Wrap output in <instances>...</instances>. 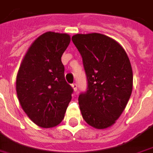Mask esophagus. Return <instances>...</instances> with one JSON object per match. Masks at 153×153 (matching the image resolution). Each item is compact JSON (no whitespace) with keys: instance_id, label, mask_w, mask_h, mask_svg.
I'll use <instances>...</instances> for the list:
<instances>
[{"instance_id":"esophagus-1","label":"esophagus","mask_w":153,"mask_h":153,"mask_svg":"<svg viewBox=\"0 0 153 153\" xmlns=\"http://www.w3.org/2000/svg\"><path fill=\"white\" fill-rule=\"evenodd\" d=\"M72 89H73V90H74V91H75V92L76 91V90H77V85H76V83L72 84Z\"/></svg>"}]
</instances>
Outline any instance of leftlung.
<instances>
[{"label":"left lung","mask_w":153,"mask_h":153,"mask_svg":"<svg viewBox=\"0 0 153 153\" xmlns=\"http://www.w3.org/2000/svg\"><path fill=\"white\" fill-rule=\"evenodd\" d=\"M81 53L88 88L78 102L85 121L97 129L115 123L127 105L133 87V73L126 51L119 42L98 33L72 37Z\"/></svg>","instance_id":"8db88e82"}]
</instances>
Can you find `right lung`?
I'll list each match as a JSON object with an SVG mask.
<instances>
[{"label": "right lung", "mask_w": 153, "mask_h": 153, "mask_svg": "<svg viewBox=\"0 0 153 153\" xmlns=\"http://www.w3.org/2000/svg\"><path fill=\"white\" fill-rule=\"evenodd\" d=\"M70 35L46 32L26 51L17 75L16 91L30 119L41 127L59 124L72 99L73 89L65 81L61 56Z\"/></svg>", "instance_id": "add662e5"}]
</instances>
